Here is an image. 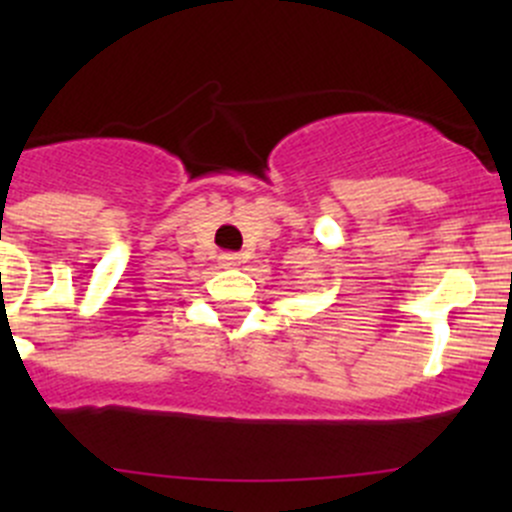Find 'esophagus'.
<instances>
[{"mask_svg": "<svg viewBox=\"0 0 512 512\" xmlns=\"http://www.w3.org/2000/svg\"><path fill=\"white\" fill-rule=\"evenodd\" d=\"M220 260H223L225 267H237L242 262V257L237 255V252H225V255L220 257Z\"/></svg>", "mask_w": 512, "mask_h": 512, "instance_id": "esophagus-1", "label": "esophagus"}]
</instances>
